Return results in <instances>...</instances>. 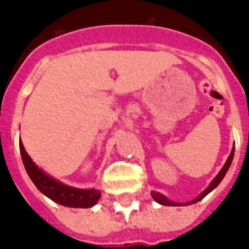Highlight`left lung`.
<instances>
[{
  "label": "left lung",
  "mask_w": 249,
  "mask_h": 249,
  "mask_svg": "<svg viewBox=\"0 0 249 249\" xmlns=\"http://www.w3.org/2000/svg\"><path fill=\"white\" fill-rule=\"evenodd\" d=\"M233 153H235V148H232V151H231V155L228 156V159H227V161H225L224 167L220 169V172L216 175V178L211 181V184H209L208 187L204 189L203 192L198 195L197 197L193 198V200H191V201H188V203H175V201H172V200H169V198L167 197V196H164V195H161L160 192H156V191H152L151 195L152 197H153V200L156 201V203L161 204V205H168V207H181V205H191V204H195L197 203V201H200L201 198H204L207 195H208L209 192H212L214 188L217 187L220 184V181L224 178L225 173L228 172V169H230L231 164H232V160H233Z\"/></svg>",
  "instance_id": "left-lung-1"
}]
</instances>
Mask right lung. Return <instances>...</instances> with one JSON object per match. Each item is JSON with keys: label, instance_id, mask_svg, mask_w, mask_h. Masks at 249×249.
<instances>
[{"label": "right lung", "instance_id": "1", "mask_svg": "<svg viewBox=\"0 0 249 249\" xmlns=\"http://www.w3.org/2000/svg\"><path fill=\"white\" fill-rule=\"evenodd\" d=\"M19 151H21L24 167L26 169V173L29 175L30 180L35 183L41 193H44L46 197L53 200L54 203L71 207V208H90L93 205H96V203L101 197V192L98 189H94V188L81 189V188L69 187L49 176L48 173L36 165V162L30 159L28 152L25 151L24 144L21 141H19Z\"/></svg>", "mask_w": 249, "mask_h": 249}]
</instances>
